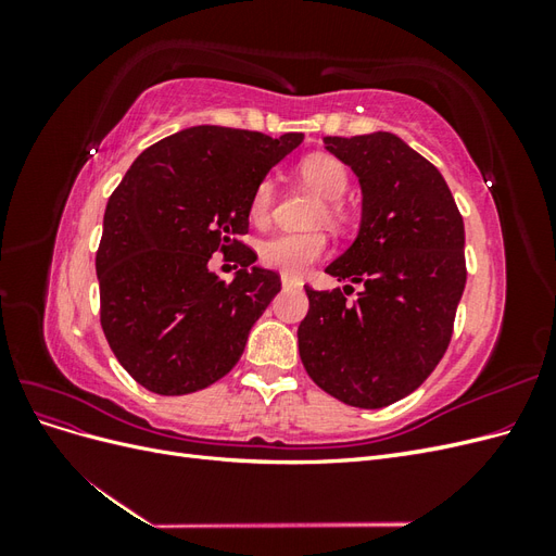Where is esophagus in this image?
<instances>
[{
	"mask_svg": "<svg viewBox=\"0 0 556 556\" xmlns=\"http://www.w3.org/2000/svg\"><path fill=\"white\" fill-rule=\"evenodd\" d=\"M280 280H282V288L285 290H288V288H301V285H304V282H301L299 278H292V276H280Z\"/></svg>",
	"mask_w": 556,
	"mask_h": 556,
	"instance_id": "1",
	"label": "esophagus"
}]
</instances>
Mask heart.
Instances as JSON below:
<instances>
[{
	"label": "heart",
	"mask_w": 556,
	"mask_h": 556,
	"mask_svg": "<svg viewBox=\"0 0 556 556\" xmlns=\"http://www.w3.org/2000/svg\"><path fill=\"white\" fill-rule=\"evenodd\" d=\"M299 178L301 182L311 188L317 197L327 199L325 208L319 211V217L327 223H343L345 220V206L343 194L350 188V172L348 166L331 155H311L299 164ZM276 199V185L271 178H262L255 190H252L248 215L255 225H264L271 215ZM327 252V237L323 231H282L276 237L262 241L260 245V262L268 268L285 276H301L308 271V266L317 262Z\"/></svg>",
	"instance_id": "heart-1"
}]
</instances>
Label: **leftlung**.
<instances>
[{
  "instance_id": "left-lung-1",
  "label": "left lung",
  "mask_w": 556,
  "mask_h": 556,
  "mask_svg": "<svg viewBox=\"0 0 556 556\" xmlns=\"http://www.w3.org/2000/svg\"><path fill=\"white\" fill-rule=\"evenodd\" d=\"M325 148L362 188L357 239L325 271L364 290L348 304L350 285H306L299 355L327 394L382 408L415 392L445 355L466 285L464 220L441 172L396 134L325 137Z\"/></svg>"
}]
</instances>
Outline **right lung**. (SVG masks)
Returning <instances> with one entry per match:
<instances>
[{
	"label": "right lung",
	"mask_w": 556,
	"mask_h": 556,
	"mask_svg": "<svg viewBox=\"0 0 556 556\" xmlns=\"http://www.w3.org/2000/svg\"><path fill=\"white\" fill-rule=\"evenodd\" d=\"M301 141L188 127L146 148L111 194L94 262L99 313L113 355L146 390L192 394L241 359L280 278L237 237L255 185ZM233 247L244 248L242 268L225 283L207 260Z\"/></svg>",
	"instance_id": "1"
}]
</instances>
